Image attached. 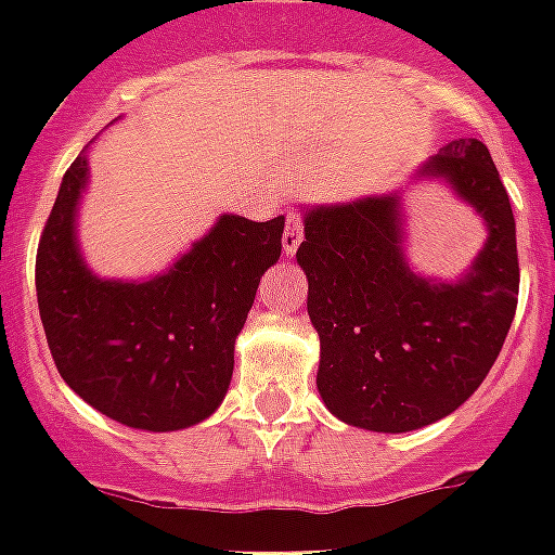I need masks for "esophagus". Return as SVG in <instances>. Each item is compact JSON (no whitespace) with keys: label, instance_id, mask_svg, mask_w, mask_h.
<instances>
[{"label":"esophagus","instance_id":"obj_1","mask_svg":"<svg viewBox=\"0 0 555 555\" xmlns=\"http://www.w3.org/2000/svg\"><path fill=\"white\" fill-rule=\"evenodd\" d=\"M299 242H302V218L291 212L285 221V233H282V247H285L287 256H294Z\"/></svg>","mask_w":555,"mask_h":555}]
</instances>
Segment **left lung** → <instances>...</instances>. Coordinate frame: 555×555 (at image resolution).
I'll list each match as a JSON object with an SVG mask.
<instances>
[{
  "label": "left lung",
  "instance_id": "1",
  "mask_svg": "<svg viewBox=\"0 0 555 555\" xmlns=\"http://www.w3.org/2000/svg\"><path fill=\"white\" fill-rule=\"evenodd\" d=\"M412 181H440L483 221L487 242L457 279L405 256L403 190L305 207L296 261L320 334L317 388L328 412L369 431L423 429L490 374L518 302L516 218L490 150L447 143Z\"/></svg>",
  "mask_w": 555,
  "mask_h": 555
}]
</instances>
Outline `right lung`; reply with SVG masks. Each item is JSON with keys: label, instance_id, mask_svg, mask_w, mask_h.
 Returning a JSON list of instances; mask_svg holds the SVG:
<instances>
[{"label": "right lung", "instance_id": "right-lung-1", "mask_svg": "<svg viewBox=\"0 0 555 555\" xmlns=\"http://www.w3.org/2000/svg\"><path fill=\"white\" fill-rule=\"evenodd\" d=\"M89 146L56 192L37 250V302L56 371L112 421L178 431L207 421L233 377L235 339L259 282L282 256L285 216L221 212L167 270L103 279L77 235Z\"/></svg>", "mask_w": 555, "mask_h": 555}]
</instances>
